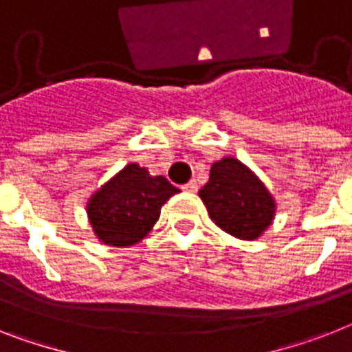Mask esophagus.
<instances>
[{"label":"esophagus","mask_w":352,"mask_h":352,"mask_svg":"<svg viewBox=\"0 0 352 352\" xmlns=\"http://www.w3.org/2000/svg\"><path fill=\"white\" fill-rule=\"evenodd\" d=\"M182 190L190 191V193H195V191L199 190V184H197V182H195V181H190V182H188V184L182 186Z\"/></svg>","instance_id":"1"}]
</instances>
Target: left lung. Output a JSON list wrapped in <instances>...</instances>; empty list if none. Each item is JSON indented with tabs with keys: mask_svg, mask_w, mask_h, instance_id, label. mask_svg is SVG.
<instances>
[{
	"mask_svg": "<svg viewBox=\"0 0 352 352\" xmlns=\"http://www.w3.org/2000/svg\"><path fill=\"white\" fill-rule=\"evenodd\" d=\"M209 217L220 229L254 240L272 223L276 204L247 166L226 157L211 166L209 182L199 191Z\"/></svg>",
	"mask_w": 352,
	"mask_h": 352,
	"instance_id": "left-lung-1",
	"label": "left lung"
}]
</instances>
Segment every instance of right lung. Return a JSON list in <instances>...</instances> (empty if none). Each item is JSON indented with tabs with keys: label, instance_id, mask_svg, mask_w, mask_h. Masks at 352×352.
I'll use <instances>...</instances> for the list:
<instances>
[{
	"label": "right lung",
	"instance_id": "obj_1",
	"mask_svg": "<svg viewBox=\"0 0 352 352\" xmlns=\"http://www.w3.org/2000/svg\"><path fill=\"white\" fill-rule=\"evenodd\" d=\"M179 188L140 164H126L93 195L87 206L91 226L103 243L129 247L141 241L159 220L161 208Z\"/></svg>",
	"mask_w": 352,
	"mask_h": 352
}]
</instances>
